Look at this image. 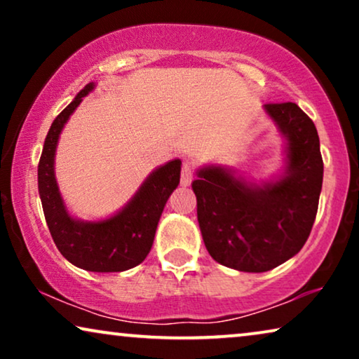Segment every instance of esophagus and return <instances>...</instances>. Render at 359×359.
I'll list each match as a JSON object with an SVG mask.
<instances>
[{
  "label": "esophagus",
  "mask_w": 359,
  "mask_h": 359,
  "mask_svg": "<svg viewBox=\"0 0 359 359\" xmlns=\"http://www.w3.org/2000/svg\"><path fill=\"white\" fill-rule=\"evenodd\" d=\"M193 165L189 161H184L183 168H181V184L189 186L191 181H193Z\"/></svg>",
  "instance_id": "esophagus-1"
}]
</instances>
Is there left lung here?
I'll list each match as a JSON object with an SVG mask.
<instances>
[{"label": "left lung", "mask_w": 359, "mask_h": 359, "mask_svg": "<svg viewBox=\"0 0 359 359\" xmlns=\"http://www.w3.org/2000/svg\"><path fill=\"white\" fill-rule=\"evenodd\" d=\"M263 109L284 139L281 173L257 183L230 166L205 165L191 184L209 255L243 273L269 271L301 252L323 180L320 140L311 117L296 102Z\"/></svg>", "instance_id": "left-lung-1"}]
</instances>
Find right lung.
Instances as JSON below:
<instances>
[{
    "label": "right lung",
    "instance_id": "1",
    "mask_svg": "<svg viewBox=\"0 0 359 359\" xmlns=\"http://www.w3.org/2000/svg\"><path fill=\"white\" fill-rule=\"evenodd\" d=\"M95 86L88 83L52 122L37 168L39 194L53 242L68 262L86 271L119 273L140 264L149 255L166 201L180 184L181 160L151 171L124 208L109 217H73L58 189L55 151L63 127Z\"/></svg>",
    "mask_w": 359,
    "mask_h": 359
}]
</instances>
